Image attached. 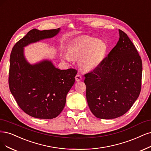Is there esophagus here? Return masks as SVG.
I'll return each instance as SVG.
<instances>
[{
    "label": "esophagus",
    "mask_w": 151,
    "mask_h": 151,
    "mask_svg": "<svg viewBox=\"0 0 151 151\" xmlns=\"http://www.w3.org/2000/svg\"><path fill=\"white\" fill-rule=\"evenodd\" d=\"M76 81H77V82H79V81H80L81 79H82V77H81V76L80 75V74H77L76 76Z\"/></svg>",
    "instance_id": "obj_1"
}]
</instances>
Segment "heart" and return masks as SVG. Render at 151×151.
Wrapping results in <instances>:
<instances>
[{
	"instance_id": "obj_1",
	"label": "heart",
	"mask_w": 151,
	"mask_h": 151,
	"mask_svg": "<svg viewBox=\"0 0 151 151\" xmlns=\"http://www.w3.org/2000/svg\"><path fill=\"white\" fill-rule=\"evenodd\" d=\"M107 51V45L104 41L84 37L70 47L68 54H64V58L68 61L72 58H79L81 68L89 71L96 69L101 64Z\"/></svg>"
}]
</instances>
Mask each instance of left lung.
<instances>
[{
    "label": "left lung",
    "mask_w": 151,
    "mask_h": 151,
    "mask_svg": "<svg viewBox=\"0 0 151 151\" xmlns=\"http://www.w3.org/2000/svg\"><path fill=\"white\" fill-rule=\"evenodd\" d=\"M119 34L116 45L101 64L84 75L88 106L99 119L124 115L141 92V58L127 35L120 29Z\"/></svg>",
    "instance_id": "obj_1"
}]
</instances>
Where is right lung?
<instances>
[{"instance_id": "add662e5", "label": "right lung", "mask_w": 151, "mask_h": 151, "mask_svg": "<svg viewBox=\"0 0 151 151\" xmlns=\"http://www.w3.org/2000/svg\"><path fill=\"white\" fill-rule=\"evenodd\" d=\"M60 30H31L15 44L10 54V91L20 108L35 118L50 119L59 115L77 72L74 69L60 70L47 59L30 64L25 58L24 47L52 38Z\"/></svg>"}]
</instances>
